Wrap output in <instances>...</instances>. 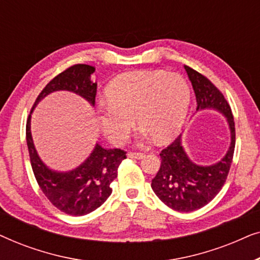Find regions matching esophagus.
I'll list each match as a JSON object with an SVG mask.
<instances>
[{"mask_svg": "<svg viewBox=\"0 0 260 260\" xmlns=\"http://www.w3.org/2000/svg\"><path fill=\"white\" fill-rule=\"evenodd\" d=\"M144 156H145V155L143 154V152H133V151L127 152V157H129V158L141 159V158H143Z\"/></svg>", "mask_w": 260, "mask_h": 260, "instance_id": "34e87169", "label": "esophagus"}]
</instances>
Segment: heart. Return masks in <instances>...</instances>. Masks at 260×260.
<instances>
[{
    "mask_svg": "<svg viewBox=\"0 0 260 260\" xmlns=\"http://www.w3.org/2000/svg\"><path fill=\"white\" fill-rule=\"evenodd\" d=\"M108 105L99 116L103 134L112 143L126 140L135 125L158 143L182 129L189 108V86L182 77L165 71L129 72L116 77L105 90Z\"/></svg>",
    "mask_w": 260,
    "mask_h": 260,
    "instance_id": "1",
    "label": "heart"
}]
</instances>
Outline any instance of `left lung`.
I'll list each match as a JSON object with an SVG mask.
<instances>
[{"instance_id": "obj_1", "label": "left lung", "mask_w": 260, "mask_h": 260, "mask_svg": "<svg viewBox=\"0 0 260 260\" xmlns=\"http://www.w3.org/2000/svg\"><path fill=\"white\" fill-rule=\"evenodd\" d=\"M197 97V111L213 109L226 117L231 131V144L221 161L212 166H199L188 157L181 135L161 151V167L151 181L159 200L179 212H193L204 207L221 190L229 175L236 147V127L229 103L205 76L184 66Z\"/></svg>"}]
</instances>
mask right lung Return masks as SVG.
<instances>
[{"label": "right lung", "instance_id": "right-lung-1", "mask_svg": "<svg viewBox=\"0 0 260 260\" xmlns=\"http://www.w3.org/2000/svg\"><path fill=\"white\" fill-rule=\"evenodd\" d=\"M93 66L78 63L53 78L38 95L26 125V140L30 165L42 193L51 204L66 214L80 216L93 212L112 193L110 184L117 177L118 167L126 158L122 149H105L98 143L90 156L76 169L55 172L39 157L30 133V116L41 99L55 91H70L81 95L94 106L97 83L91 80Z\"/></svg>", "mask_w": 260, "mask_h": 260}]
</instances>
